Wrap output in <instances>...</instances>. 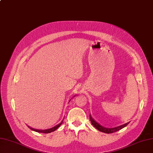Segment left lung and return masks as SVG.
Wrapping results in <instances>:
<instances>
[{"label": "left lung", "mask_w": 153, "mask_h": 153, "mask_svg": "<svg viewBox=\"0 0 153 153\" xmlns=\"http://www.w3.org/2000/svg\"><path fill=\"white\" fill-rule=\"evenodd\" d=\"M89 119H90V121H91V124L94 125L97 129L99 130V131H100V132L107 133V134H110V133H113V132H117V131H118V130H121V128H124L125 126H126V125L128 124V123H126L123 125H121V126H117V127H115V128H105V127H104V126L99 125L97 122H96L94 120V119L91 117V114H89Z\"/></svg>", "instance_id": "left-lung-1"}]
</instances>
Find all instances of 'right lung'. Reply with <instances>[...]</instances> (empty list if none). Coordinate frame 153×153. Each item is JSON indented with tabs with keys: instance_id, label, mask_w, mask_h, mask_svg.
Wrapping results in <instances>:
<instances>
[{
	"instance_id": "add662e5",
	"label": "right lung",
	"mask_w": 153,
	"mask_h": 153,
	"mask_svg": "<svg viewBox=\"0 0 153 153\" xmlns=\"http://www.w3.org/2000/svg\"><path fill=\"white\" fill-rule=\"evenodd\" d=\"M63 121H64V120H63L59 123H58V125H56V126H53V127H52L51 128H48V129H45V130H39V129H36V128H32L30 127V126H28V127L30 128L31 130H33V131H36V132H41V133H45V134H47V133H51L52 132L54 131V130H56L59 126H60L62 123H63Z\"/></svg>"
}]
</instances>
